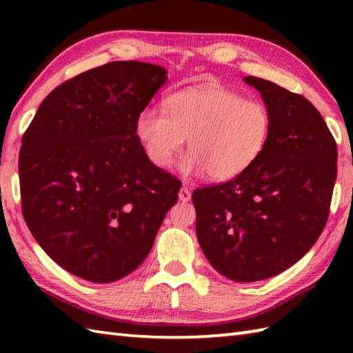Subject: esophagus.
<instances>
[{"label":"esophagus","instance_id":"1","mask_svg":"<svg viewBox=\"0 0 353 353\" xmlns=\"http://www.w3.org/2000/svg\"><path fill=\"white\" fill-rule=\"evenodd\" d=\"M190 199H191V191L188 190V186H182L181 191H179V200L185 203V201H190Z\"/></svg>","mask_w":353,"mask_h":353}]
</instances>
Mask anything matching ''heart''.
Listing matches in <instances>:
<instances>
[{"label": "heart", "instance_id": "obj_1", "mask_svg": "<svg viewBox=\"0 0 353 353\" xmlns=\"http://www.w3.org/2000/svg\"><path fill=\"white\" fill-rule=\"evenodd\" d=\"M134 132L148 161L167 168L186 138L185 174L206 172L211 181H229L256 162L272 132L264 103L247 100L224 86L171 94L165 110L148 106L139 112Z\"/></svg>", "mask_w": 353, "mask_h": 353}]
</instances>
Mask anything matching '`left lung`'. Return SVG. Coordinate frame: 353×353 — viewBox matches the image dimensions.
<instances>
[{
  "label": "left lung",
  "mask_w": 353,
  "mask_h": 353,
  "mask_svg": "<svg viewBox=\"0 0 353 353\" xmlns=\"http://www.w3.org/2000/svg\"><path fill=\"white\" fill-rule=\"evenodd\" d=\"M272 115L265 148L241 174L192 192L196 234L211 265L236 282L273 277L308 252L323 232L336 179V144L303 95L264 79Z\"/></svg>",
  "instance_id": "left-lung-1"
}]
</instances>
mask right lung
I'll list each match as a JSON object with an SVG mask.
<instances>
[{
    "instance_id": "add662e5",
    "label": "right lung",
    "mask_w": 353,
    "mask_h": 353,
    "mask_svg": "<svg viewBox=\"0 0 353 353\" xmlns=\"http://www.w3.org/2000/svg\"><path fill=\"white\" fill-rule=\"evenodd\" d=\"M167 81L147 62H109L45 97L22 137V215L43 252L108 283L147 258L181 181L148 161L134 124Z\"/></svg>"
}]
</instances>
